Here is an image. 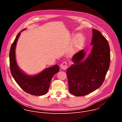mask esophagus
Here are the masks:
<instances>
[{"mask_svg": "<svg viewBox=\"0 0 122 122\" xmlns=\"http://www.w3.org/2000/svg\"><path fill=\"white\" fill-rule=\"evenodd\" d=\"M60 67H61V68L62 69H63V70H66V69L67 68V63L66 62H63L61 64Z\"/></svg>", "mask_w": 122, "mask_h": 122, "instance_id": "obj_1", "label": "esophagus"}]
</instances>
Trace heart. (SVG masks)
I'll list each match as a JSON object with an SVG mask.
<instances>
[{
	"label": "heart",
	"instance_id": "b5f03b06",
	"mask_svg": "<svg viewBox=\"0 0 122 122\" xmlns=\"http://www.w3.org/2000/svg\"><path fill=\"white\" fill-rule=\"evenodd\" d=\"M79 35L78 34V35H75V36H74V37H73L74 40H75L76 38L77 39H76L74 41V42L72 45V46L71 49V53H75V52L77 51L81 45V41H80V39H77L79 38Z\"/></svg>",
	"mask_w": 122,
	"mask_h": 122
}]
</instances>
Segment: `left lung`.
<instances>
[{"instance_id": "8db88e82", "label": "left lung", "mask_w": 122, "mask_h": 122, "mask_svg": "<svg viewBox=\"0 0 122 122\" xmlns=\"http://www.w3.org/2000/svg\"><path fill=\"white\" fill-rule=\"evenodd\" d=\"M91 53L85 58L84 49L75 54L72 64L66 69L68 88L77 97L88 95L102 84L110 63L109 43L100 32L93 29Z\"/></svg>"}]
</instances>
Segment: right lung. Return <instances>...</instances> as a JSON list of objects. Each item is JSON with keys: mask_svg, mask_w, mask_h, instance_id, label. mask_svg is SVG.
<instances>
[{"mask_svg": "<svg viewBox=\"0 0 122 122\" xmlns=\"http://www.w3.org/2000/svg\"><path fill=\"white\" fill-rule=\"evenodd\" d=\"M25 29H23L18 34L10 47L9 56L10 72L17 83L25 92L36 96H42L48 92L51 78L59 71V67L55 65L34 75L26 74L21 70L16 62L15 48L21 32Z\"/></svg>", "mask_w": 122, "mask_h": 122, "instance_id": "1", "label": "right lung"}]
</instances>
